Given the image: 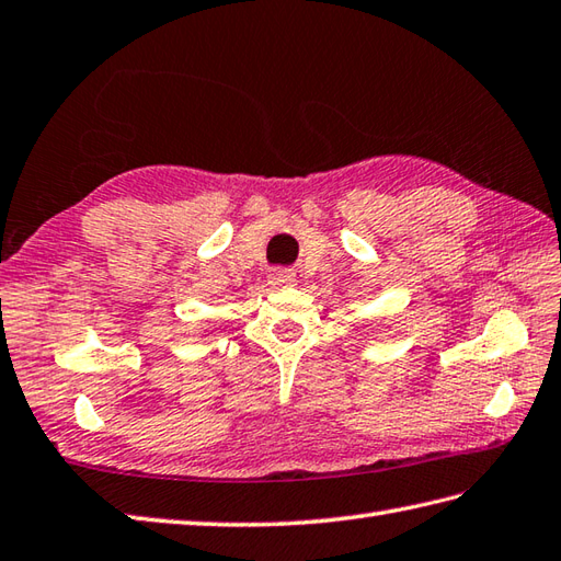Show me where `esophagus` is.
<instances>
[{
    "instance_id": "34e87169",
    "label": "esophagus",
    "mask_w": 561,
    "mask_h": 561,
    "mask_svg": "<svg viewBox=\"0 0 561 561\" xmlns=\"http://www.w3.org/2000/svg\"><path fill=\"white\" fill-rule=\"evenodd\" d=\"M295 273L293 271H273L271 273V285H293Z\"/></svg>"
}]
</instances>
